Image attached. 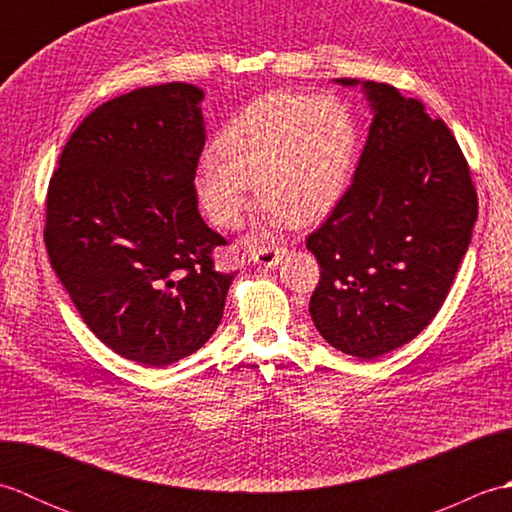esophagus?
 I'll list each match as a JSON object with an SVG mask.
<instances>
[{"mask_svg": "<svg viewBox=\"0 0 512 512\" xmlns=\"http://www.w3.org/2000/svg\"><path fill=\"white\" fill-rule=\"evenodd\" d=\"M281 255H284V248H277V246L253 248L250 250V262L264 266V268H275L279 264Z\"/></svg>", "mask_w": 512, "mask_h": 512, "instance_id": "34e87169", "label": "esophagus"}]
</instances>
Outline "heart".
I'll return each mask as SVG.
<instances>
[{"mask_svg":"<svg viewBox=\"0 0 512 512\" xmlns=\"http://www.w3.org/2000/svg\"><path fill=\"white\" fill-rule=\"evenodd\" d=\"M358 147L356 121L330 94H268L246 105L213 140L215 158L195 169L209 220L235 231L257 200L273 224H310L343 195Z\"/></svg>","mask_w":512,"mask_h":512,"instance_id":"1","label":"heart"}]
</instances>
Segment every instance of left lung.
Returning <instances> with one entry per match:
<instances>
[{"label":"left lung","instance_id":"obj_1","mask_svg":"<svg viewBox=\"0 0 512 512\" xmlns=\"http://www.w3.org/2000/svg\"><path fill=\"white\" fill-rule=\"evenodd\" d=\"M363 92L374 121L354 182L306 246L321 268L314 325L367 361L416 339L442 308L471 244L477 193L440 118L394 85L365 81Z\"/></svg>","mask_w":512,"mask_h":512}]
</instances>
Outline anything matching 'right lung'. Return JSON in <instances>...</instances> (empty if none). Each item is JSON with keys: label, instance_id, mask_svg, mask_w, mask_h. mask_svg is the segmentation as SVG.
<instances>
[{"label": "right lung", "instance_id": "add662e5", "mask_svg": "<svg viewBox=\"0 0 512 512\" xmlns=\"http://www.w3.org/2000/svg\"><path fill=\"white\" fill-rule=\"evenodd\" d=\"M202 99L195 85L165 83L103 103L72 132L48 187L54 273L85 325L147 367L211 339L235 275L215 270L226 239L198 211Z\"/></svg>", "mask_w": 512, "mask_h": 512}]
</instances>
